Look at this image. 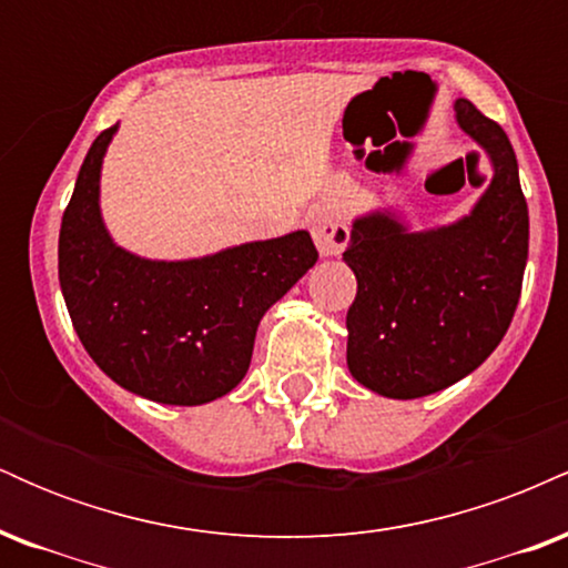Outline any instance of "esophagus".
I'll return each instance as SVG.
<instances>
[{"label":"esophagus","instance_id":"obj_1","mask_svg":"<svg viewBox=\"0 0 568 568\" xmlns=\"http://www.w3.org/2000/svg\"><path fill=\"white\" fill-rule=\"evenodd\" d=\"M312 240H315L321 256H338L349 243L347 221L334 207H325L312 219Z\"/></svg>","mask_w":568,"mask_h":568}]
</instances>
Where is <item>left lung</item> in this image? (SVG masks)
<instances>
[{
    "label": "left lung",
    "mask_w": 568,
    "mask_h": 568,
    "mask_svg": "<svg viewBox=\"0 0 568 568\" xmlns=\"http://www.w3.org/2000/svg\"><path fill=\"white\" fill-rule=\"evenodd\" d=\"M454 112L494 168L473 211L425 232L389 211L366 213L344 251L357 277L347 312L349 374L395 400L452 387L497 349L529 258V207L510 139L467 98Z\"/></svg>",
    "instance_id": "obj_1"
}]
</instances>
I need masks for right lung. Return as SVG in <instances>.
<instances>
[{"mask_svg": "<svg viewBox=\"0 0 568 568\" xmlns=\"http://www.w3.org/2000/svg\"><path fill=\"white\" fill-rule=\"evenodd\" d=\"M116 125L90 146L58 237V280L82 347L128 393L202 406L251 366L258 323L317 262L310 232L152 262L112 240L101 219V165Z\"/></svg>", "mask_w": 568, "mask_h": 568, "instance_id": "add662e5", "label": "right lung"}]
</instances>
